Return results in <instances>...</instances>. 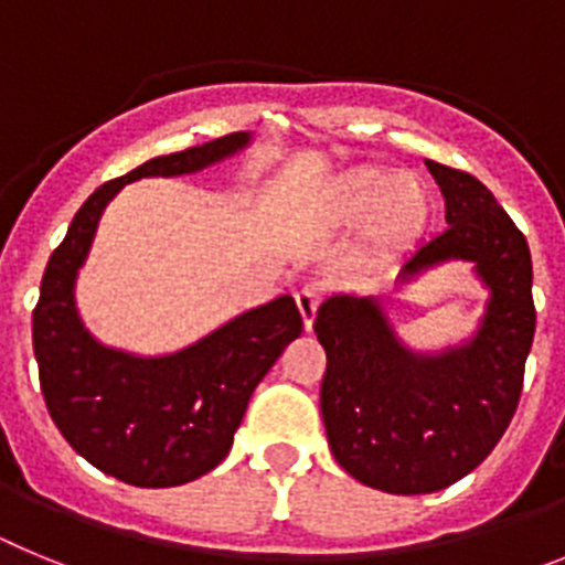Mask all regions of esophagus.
Wrapping results in <instances>:
<instances>
[{"mask_svg":"<svg viewBox=\"0 0 565 565\" xmlns=\"http://www.w3.org/2000/svg\"><path fill=\"white\" fill-rule=\"evenodd\" d=\"M322 294H326V286H322V282H306V286L297 291V308L306 331L313 328V317H317V308L319 302H322Z\"/></svg>","mask_w":565,"mask_h":565,"instance_id":"34e87169","label":"esophagus"}]
</instances>
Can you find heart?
Wrapping results in <instances>:
<instances>
[{
    "mask_svg": "<svg viewBox=\"0 0 565 565\" xmlns=\"http://www.w3.org/2000/svg\"><path fill=\"white\" fill-rule=\"evenodd\" d=\"M433 201L422 178L384 167H359L333 181L319 206L331 228L362 226L364 246L393 252L416 243L430 221Z\"/></svg>",
    "mask_w": 565,
    "mask_h": 565,
    "instance_id": "b5f03b06",
    "label": "heart"
}]
</instances>
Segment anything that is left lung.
<instances>
[{
    "label": "left lung",
    "instance_id": "8db88e82",
    "mask_svg": "<svg viewBox=\"0 0 565 565\" xmlns=\"http://www.w3.org/2000/svg\"><path fill=\"white\" fill-rule=\"evenodd\" d=\"M447 228L404 257L396 282L450 259L472 263L487 288L476 333L416 351L396 333L382 294H331L317 331L328 371L319 407L333 458L359 483L427 495L469 476L518 411L535 339L532 254L521 228L478 178L427 161Z\"/></svg>",
    "mask_w": 565,
    "mask_h": 565
}]
</instances>
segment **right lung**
I'll list each match as a JSON object with an SVG mask.
<instances>
[{
  "label": "right lung",
  "instance_id": "1",
  "mask_svg": "<svg viewBox=\"0 0 565 565\" xmlns=\"http://www.w3.org/2000/svg\"><path fill=\"white\" fill-rule=\"evenodd\" d=\"M252 143L234 132L158 154L89 194L53 252L33 311V353L58 433L107 476L143 489L181 487L228 456L254 387L302 333L294 297L237 313L198 342L161 356L109 348L84 326L76 279L104 209L127 183L178 178L223 163Z\"/></svg>",
  "mask_w": 565,
  "mask_h": 565
}]
</instances>
